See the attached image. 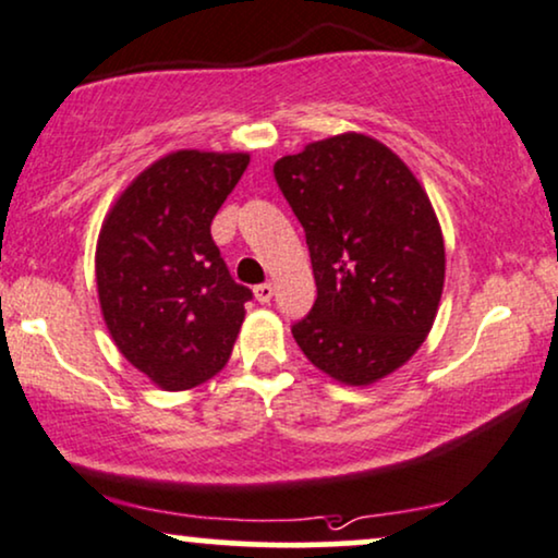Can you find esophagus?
Wrapping results in <instances>:
<instances>
[{"label":"esophagus","mask_w":558,"mask_h":558,"mask_svg":"<svg viewBox=\"0 0 558 558\" xmlns=\"http://www.w3.org/2000/svg\"><path fill=\"white\" fill-rule=\"evenodd\" d=\"M253 294H256V300L260 302V305H266V302L274 300V287L271 284H258L256 290H253Z\"/></svg>","instance_id":"34e87169"}]
</instances>
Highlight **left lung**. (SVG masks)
Returning a JSON list of instances; mask_svg holds the SVG:
<instances>
[{
    "instance_id": "obj_1",
    "label": "left lung",
    "mask_w": 558,
    "mask_h": 558,
    "mask_svg": "<svg viewBox=\"0 0 558 558\" xmlns=\"http://www.w3.org/2000/svg\"><path fill=\"white\" fill-rule=\"evenodd\" d=\"M274 175L305 227L318 287L294 341L336 383H380L435 326L445 287L435 206L393 149L360 132L305 144Z\"/></svg>"
}]
</instances>
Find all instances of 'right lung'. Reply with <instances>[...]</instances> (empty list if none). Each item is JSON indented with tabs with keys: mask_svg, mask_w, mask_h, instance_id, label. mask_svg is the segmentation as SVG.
<instances>
[{
	"mask_svg": "<svg viewBox=\"0 0 558 558\" xmlns=\"http://www.w3.org/2000/svg\"><path fill=\"white\" fill-rule=\"evenodd\" d=\"M247 153L175 149L121 191L100 225L95 281L116 349L162 390H191L230 362L251 290L235 284L211 219Z\"/></svg>",
	"mask_w": 558,
	"mask_h": 558,
	"instance_id": "right-lung-1",
	"label": "right lung"
}]
</instances>
